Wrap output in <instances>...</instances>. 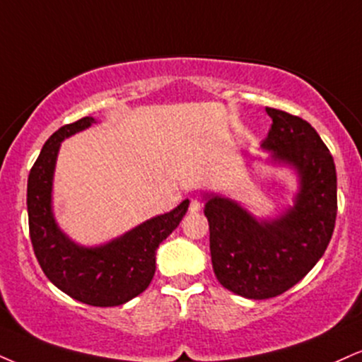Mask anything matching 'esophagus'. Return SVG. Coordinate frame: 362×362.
Segmentation results:
<instances>
[{"label": "esophagus", "instance_id": "esophagus-1", "mask_svg": "<svg viewBox=\"0 0 362 362\" xmlns=\"http://www.w3.org/2000/svg\"><path fill=\"white\" fill-rule=\"evenodd\" d=\"M200 209H202V202H200L199 199L190 200V206H189V211L190 212H194V214H195V212H199Z\"/></svg>", "mask_w": 362, "mask_h": 362}]
</instances>
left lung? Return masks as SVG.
<instances>
[{
	"mask_svg": "<svg viewBox=\"0 0 362 362\" xmlns=\"http://www.w3.org/2000/svg\"><path fill=\"white\" fill-rule=\"evenodd\" d=\"M273 124L261 146L300 175L295 206L275 221H258L234 200L211 195L204 214L212 268L224 288L264 300L298 283L327 250L337 216L334 158L302 117L267 107Z\"/></svg>",
	"mask_w": 362,
	"mask_h": 362,
	"instance_id": "8db88e82",
	"label": "left lung"
}]
</instances>
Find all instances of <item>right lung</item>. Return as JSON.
<instances>
[{
	"label": "right lung",
	"instance_id": "obj_1",
	"mask_svg": "<svg viewBox=\"0 0 362 362\" xmlns=\"http://www.w3.org/2000/svg\"><path fill=\"white\" fill-rule=\"evenodd\" d=\"M94 123L82 117L59 128L43 145L28 175L30 239L43 273L69 297L93 307L123 305L148 288L160 243L180 224L189 200L99 247H82L57 228L52 214V178L60 141Z\"/></svg>",
	"mask_w": 362,
	"mask_h": 362
}]
</instances>
